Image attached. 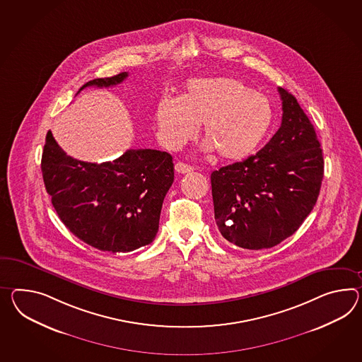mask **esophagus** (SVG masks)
Instances as JSON below:
<instances>
[{
	"label": "esophagus",
	"mask_w": 362,
	"mask_h": 362,
	"mask_svg": "<svg viewBox=\"0 0 362 362\" xmlns=\"http://www.w3.org/2000/svg\"><path fill=\"white\" fill-rule=\"evenodd\" d=\"M194 170V166H191V165H187V163H183V162H177V165H175V171H177V174H187V173H192Z\"/></svg>",
	"instance_id": "obj_1"
}]
</instances>
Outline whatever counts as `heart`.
I'll use <instances>...</instances> for the list:
<instances>
[{"mask_svg":"<svg viewBox=\"0 0 362 362\" xmlns=\"http://www.w3.org/2000/svg\"><path fill=\"white\" fill-rule=\"evenodd\" d=\"M158 137L168 149H180L203 124V149L238 160L263 141L274 120L269 99L229 77L189 81L179 99L163 98L156 108Z\"/></svg>","mask_w":362,"mask_h":362,"instance_id":"heart-1","label":"heart"}]
</instances>
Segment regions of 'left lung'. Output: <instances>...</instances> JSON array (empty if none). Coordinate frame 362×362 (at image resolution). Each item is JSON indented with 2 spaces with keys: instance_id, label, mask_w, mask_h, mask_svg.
<instances>
[{
  "instance_id": "obj_1",
  "label": "left lung",
  "mask_w": 362,
  "mask_h": 362,
  "mask_svg": "<svg viewBox=\"0 0 362 362\" xmlns=\"http://www.w3.org/2000/svg\"><path fill=\"white\" fill-rule=\"evenodd\" d=\"M281 127L254 156L213 171L214 220L222 237L247 250L271 248L294 234L317 203L325 173L314 125L279 88Z\"/></svg>"
}]
</instances>
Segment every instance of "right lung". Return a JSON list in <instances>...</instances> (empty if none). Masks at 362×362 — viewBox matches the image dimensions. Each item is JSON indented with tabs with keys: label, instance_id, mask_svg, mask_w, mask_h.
I'll use <instances>...</instances> for the list:
<instances>
[{
	"label": "right lung",
	"instance_id": "add662e5",
	"mask_svg": "<svg viewBox=\"0 0 362 362\" xmlns=\"http://www.w3.org/2000/svg\"><path fill=\"white\" fill-rule=\"evenodd\" d=\"M127 77L123 71L88 81L80 91L115 86ZM42 173L62 223L88 246L108 252H129L153 242L163 199L174 182L173 157L166 151L129 149L112 162L90 163L68 156L51 131Z\"/></svg>",
	"mask_w": 362,
	"mask_h": 362
}]
</instances>
